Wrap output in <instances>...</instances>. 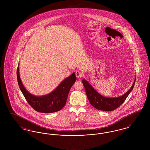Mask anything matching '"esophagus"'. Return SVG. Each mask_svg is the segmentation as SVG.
I'll use <instances>...</instances> for the list:
<instances>
[{"label": "esophagus", "instance_id": "34e87169", "mask_svg": "<svg viewBox=\"0 0 150 150\" xmlns=\"http://www.w3.org/2000/svg\"><path fill=\"white\" fill-rule=\"evenodd\" d=\"M75 75H76V78L78 79L81 78V77H83V75L82 72L80 71L79 70L76 71V72H75Z\"/></svg>", "mask_w": 150, "mask_h": 150}]
</instances>
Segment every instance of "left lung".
Wrapping results in <instances>:
<instances>
[{
    "label": "left lung",
    "instance_id": "1",
    "mask_svg": "<svg viewBox=\"0 0 150 150\" xmlns=\"http://www.w3.org/2000/svg\"><path fill=\"white\" fill-rule=\"evenodd\" d=\"M136 78L134 83L127 92L120 97L116 98H107L101 96L98 93L91 85L86 81L85 79L82 80L83 84L86 89L87 97L89 100L90 103L96 109L102 111H111L120 106L125 100L129 93L133 90L135 84Z\"/></svg>",
    "mask_w": 150,
    "mask_h": 150
}]
</instances>
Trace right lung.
Wrapping results in <instances>:
<instances>
[{
    "label": "right lung",
    "instance_id": "1",
    "mask_svg": "<svg viewBox=\"0 0 150 150\" xmlns=\"http://www.w3.org/2000/svg\"><path fill=\"white\" fill-rule=\"evenodd\" d=\"M17 78L22 93L29 105L36 111L45 114L57 112L64 107L70 89L76 80L74 72L52 92L44 96L36 97L29 93L23 86L19 74V65L17 69Z\"/></svg>",
    "mask_w": 150,
    "mask_h": 150
}]
</instances>
